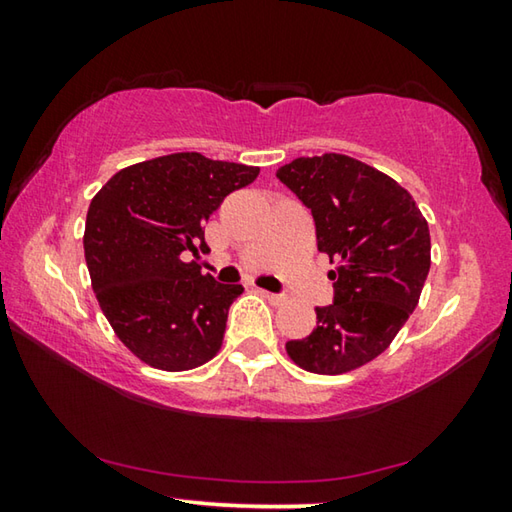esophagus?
Here are the masks:
<instances>
[{
    "instance_id": "1",
    "label": "esophagus",
    "mask_w": 512,
    "mask_h": 512,
    "mask_svg": "<svg viewBox=\"0 0 512 512\" xmlns=\"http://www.w3.org/2000/svg\"><path fill=\"white\" fill-rule=\"evenodd\" d=\"M259 293H262V296H264L268 302H271V305H282V302L287 300V298L282 296V293H271V291H264V289L259 291Z\"/></svg>"
}]
</instances>
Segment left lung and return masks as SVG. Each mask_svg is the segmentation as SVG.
<instances>
[{
  "label": "left lung",
  "mask_w": 512,
  "mask_h": 512,
  "mask_svg": "<svg viewBox=\"0 0 512 512\" xmlns=\"http://www.w3.org/2000/svg\"><path fill=\"white\" fill-rule=\"evenodd\" d=\"M277 180L311 210L320 253L339 262L332 305L289 357L318 375H343L384 352L418 305L431 266L429 225L404 187L348 155L298 158Z\"/></svg>",
  "instance_id": "1"
}]
</instances>
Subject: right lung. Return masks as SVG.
Listing matches in <instances>:
<instances>
[{
  "instance_id": "obj_1",
  "label": "right lung",
  "mask_w": 512,
  "mask_h": 512,
  "mask_svg": "<svg viewBox=\"0 0 512 512\" xmlns=\"http://www.w3.org/2000/svg\"><path fill=\"white\" fill-rule=\"evenodd\" d=\"M259 167L171 153L115 173L92 198L85 262L101 311L121 343L153 368L203 366L223 343L244 287L203 275L205 221Z\"/></svg>"
}]
</instances>
